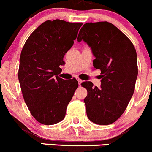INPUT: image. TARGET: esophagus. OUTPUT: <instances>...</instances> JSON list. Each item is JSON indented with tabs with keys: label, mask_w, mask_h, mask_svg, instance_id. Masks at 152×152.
Here are the masks:
<instances>
[{
	"label": "esophagus",
	"mask_w": 152,
	"mask_h": 152,
	"mask_svg": "<svg viewBox=\"0 0 152 152\" xmlns=\"http://www.w3.org/2000/svg\"><path fill=\"white\" fill-rule=\"evenodd\" d=\"M77 81H78L79 85H80V84H81V83H82V80H80V78H77Z\"/></svg>",
	"instance_id": "esophagus-1"
}]
</instances>
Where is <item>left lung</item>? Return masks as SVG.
I'll return each instance as SVG.
<instances>
[{
    "instance_id": "left-lung-1",
    "label": "left lung",
    "mask_w": 152,
    "mask_h": 152,
    "mask_svg": "<svg viewBox=\"0 0 152 152\" xmlns=\"http://www.w3.org/2000/svg\"><path fill=\"white\" fill-rule=\"evenodd\" d=\"M81 40L91 47L94 67L101 72L100 88L91 81L81 83L88 91L84 100L87 116L96 124H111L122 116L133 95L138 76L136 51L129 39L107 21L84 24L77 37Z\"/></svg>"
}]
</instances>
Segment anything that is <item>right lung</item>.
Returning a JSON list of instances; mask_svg holds the SVG:
<instances>
[{"instance_id": "obj_1", "label": "right lung", "mask_w": 152, "mask_h": 152, "mask_svg": "<svg viewBox=\"0 0 152 152\" xmlns=\"http://www.w3.org/2000/svg\"><path fill=\"white\" fill-rule=\"evenodd\" d=\"M82 23L47 20L31 33L21 51L18 78L32 116L44 125L59 123L78 87L76 79L64 80L63 58L72 47Z\"/></svg>"}]
</instances>
